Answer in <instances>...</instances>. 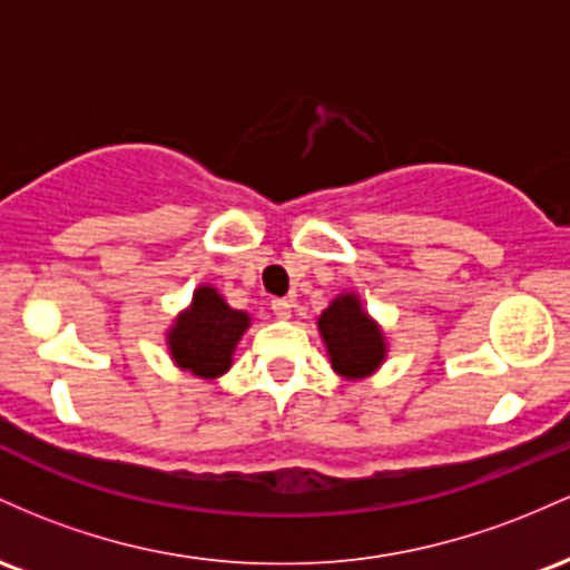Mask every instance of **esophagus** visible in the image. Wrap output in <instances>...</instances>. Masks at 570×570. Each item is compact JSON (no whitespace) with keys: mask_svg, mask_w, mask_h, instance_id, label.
Listing matches in <instances>:
<instances>
[{"mask_svg":"<svg viewBox=\"0 0 570 570\" xmlns=\"http://www.w3.org/2000/svg\"><path fill=\"white\" fill-rule=\"evenodd\" d=\"M272 312H274V315H277L279 320H287V317H291V312H293V304L287 302V298H274V302H272Z\"/></svg>","mask_w":570,"mask_h":570,"instance_id":"1","label":"esophagus"}]
</instances>
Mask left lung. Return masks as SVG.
Masks as SVG:
<instances>
[{"mask_svg": "<svg viewBox=\"0 0 570 570\" xmlns=\"http://www.w3.org/2000/svg\"><path fill=\"white\" fill-rule=\"evenodd\" d=\"M320 336L328 350L331 366L344 380H363L382 366L387 342L380 325L363 309L355 293H342L317 317Z\"/></svg>", "mask_w": 570, "mask_h": 570, "instance_id": "8db88e82", "label": "left lung"}]
</instances>
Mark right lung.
<instances>
[{
  "label": "right lung",
  "mask_w": 570,
  "mask_h": 570,
  "mask_svg": "<svg viewBox=\"0 0 570 570\" xmlns=\"http://www.w3.org/2000/svg\"><path fill=\"white\" fill-rule=\"evenodd\" d=\"M250 328V315L232 309L226 298L213 285L194 291V302L166 334L171 361L199 380H217L232 368V355L245 331Z\"/></svg>",
  "instance_id": "obj_1"
}]
</instances>
